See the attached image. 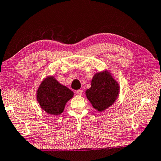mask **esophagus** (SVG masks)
<instances>
[{
	"label": "esophagus",
	"mask_w": 161,
	"mask_h": 161,
	"mask_svg": "<svg viewBox=\"0 0 161 161\" xmlns=\"http://www.w3.org/2000/svg\"><path fill=\"white\" fill-rule=\"evenodd\" d=\"M83 90H78V91H76V93H77L79 95H81L83 94Z\"/></svg>",
	"instance_id": "34e87169"
}]
</instances>
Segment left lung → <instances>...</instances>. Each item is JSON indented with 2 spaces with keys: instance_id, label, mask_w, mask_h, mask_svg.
Segmentation results:
<instances>
[{
  "instance_id": "left-lung-1",
  "label": "left lung",
  "mask_w": 161,
  "mask_h": 161,
  "mask_svg": "<svg viewBox=\"0 0 161 161\" xmlns=\"http://www.w3.org/2000/svg\"><path fill=\"white\" fill-rule=\"evenodd\" d=\"M119 93V86L108 70L95 74L91 87L86 91V97L93 108L103 112L113 105Z\"/></svg>"
}]
</instances>
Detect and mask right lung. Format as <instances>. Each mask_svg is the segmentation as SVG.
Masks as SVG:
<instances>
[{"mask_svg": "<svg viewBox=\"0 0 161 161\" xmlns=\"http://www.w3.org/2000/svg\"><path fill=\"white\" fill-rule=\"evenodd\" d=\"M73 97V91L59 83L53 76L45 78L36 91V100L41 108L52 115L61 114Z\"/></svg>", "mask_w": 161, "mask_h": 161, "instance_id": "right-lung-1", "label": "right lung"}]
</instances>
